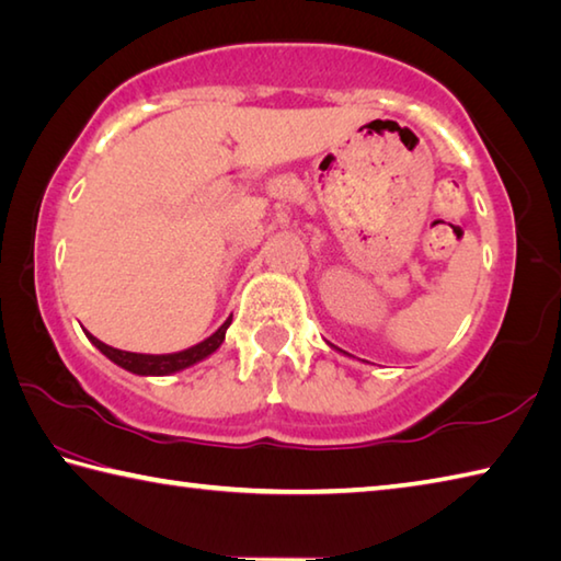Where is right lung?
<instances>
[{"label": "right lung", "mask_w": 561, "mask_h": 561, "mask_svg": "<svg viewBox=\"0 0 561 561\" xmlns=\"http://www.w3.org/2000/svg\"><path fill=\"white\" fill-rule=\"evenodd\" d=\"M231 324V317H227L225 324L219 327L215 334H209L207 340H203L195 346H187L183 352H173V354H136V352H122V348H114L110 344L100 342L98 336H92L88 330V340L100 348V352L114 362L116 366L126 368V371H131L136 376H171L175 371H183V368L195 366L197 362H203V358L213 356L217 348L225 342V334H227V327Z\"/></svg>", "instance_id": "right-lung-1"}]
</instances>
